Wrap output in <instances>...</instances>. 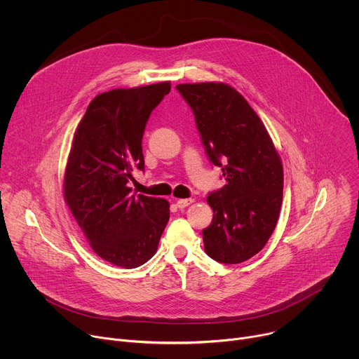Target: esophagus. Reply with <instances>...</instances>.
Listing matches in <instances>:
<instances>
[{
    "label": "esophagus",
    "instance_id": "34e87169",
    "mask_svg": "<svg viewBox=\"0 0 359 359\" xmlns=\"http://www.w3.org/2000/svg\"><path fill=\"white\" fill-rule=\"evenodd\" d=\"M194 200L193 198H179L177 201H176V206L179 208V209H184V208H187L189 204H191Z\"/></svg>",
    "mask_w": 359,
    "mask_h": 359
}]
</instances>
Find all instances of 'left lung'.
<instances>
[{"mask_svg": "<svg viewBox=\"0 0 359 359\" xmlns=\"http://www.w3.org/2000/svg\"><path fill=\"white\" fill-rule=\"evenodd\" d=\"M204 147L226 184L210 193L212 224L203 230L212 259L238 264L263 250L278 222L284 172L264 123L229 83H179Z\"/></svg>", "mask_w": 359, "mask_h": 359, "instance_id": "obj_1", "label": "left lung"}]
</instances>
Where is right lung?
<instances>
[{
	"label": "right lung",
	"instance_id": "1",
	"mask_svg": "<svg viewBox=\"0 0 359 359\" xmlns=\"http://www.w3.org/2000/svg\"><path fill=\"white\" fill-rule=\"evenodd\" d=\"M170 82L96 95L72 139L64 198L90 248L114 266L135 269L155 255L170 217L165 198L135 196L129 180L143 170L146 122Z\"/></svg>",
	"mask_w": 359,
	"mask_h": 359
}]
</instances>
